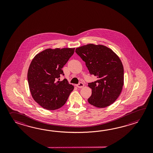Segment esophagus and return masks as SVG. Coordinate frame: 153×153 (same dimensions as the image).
<instances>
[{"mask_svg":"<svg viewBox=\"0 0 153 153\" xmlns=\"http://www.w3.org/2000/svg\"><path fill=\"white\" fill-rule=\"evenodd\" d=\"M76 86L78 88H82L84 86V84L82 82H79L78 84L76 85Z\"/></svg>","mask_w":153,"mask_h":153,"instance_id":"obj_1","label":"esophagus"}]
</instances>
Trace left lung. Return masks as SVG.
Listing matches in <instances>:
<instances>
[{"label": "left lung", "mask_w": 153, "mask_h": 153, "mask_svg": "<svg viewBox=\"0 0 153 153\" xmlns=\"http://www.w3.org/2000/svg\"><path fill=\"white\" fill-rule=\"evenodd\" d=\"M85 62L91 75L97 80L88 83L92 89L90 104L105 108L113 103L120 94L124 85V67L120 59L112 50L102 45L90 44L75 49Z\"/></svg>", "instance_id": "left-lung-1"}]
</instances>
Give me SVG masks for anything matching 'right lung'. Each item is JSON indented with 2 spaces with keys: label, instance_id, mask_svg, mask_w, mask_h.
<instances>
[{
  "label": "right lung",
  "instance_id": "right-lung-1",
  "mask_svg": "<svg viewBox=\"0 0 153 153\" xmlns=\"http://www.w3.org/2000/svg\"><path fill=\"white\" fill-rule=\"evenodd\" d=\"M75 48L48 49L33 59L28 71L29 88L34 100L48 110L57 109L65 104L74 86L67 80L59 81L64 75L62 68Z\"/></svg>",
  "mask_w": 153,
  "mask_h": 153
}]
</instances>
